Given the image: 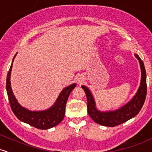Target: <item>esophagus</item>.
<instances>
[{
    "label": "esophagus",
    "instance_id": "34e87169",
    "mask_svg": "<svg viewBox=\"0 0 152 152\" xmlns=\"http://www.w3.org/2000/svg\"><path fill=\"white\" fill-rule=\"evenodd\" d=\"M77 81H78V83H82V81H83V78H82L81 76H79V77L78 78V79H77Z\"/></svg>",
    "mask_w": 152,
    "mask_h": 152
}]
</instances>
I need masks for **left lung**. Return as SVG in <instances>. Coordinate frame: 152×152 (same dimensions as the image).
Returning <instances> with one entry per match:
<instances>
[{
    "mask_svg": "<svg viewBox=\"0 0 152 152\" xmlns=\"http://www.w3.org/2000/svg\"><path fill=\"white\" fill-rule=\"evenodd\" d=\"M134 56L139 60L141 67L142 77H141L140 86L132 100L120 109L112 111H105V112L99 111L96 107V103L91 92L86 86H81L86 95L88 114L96 123L105 126L114 127L118 126L137 116L142 109L145 102L146 90H147L146 74L144 64L142 59L137 54H135Z\"/></svg>",
    "mask_w": 152,
    "mask_h": 152,
    "instance_id": "1",
    "label": "left lung"
}]
</instances>
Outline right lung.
Here are the masks:
<instances>
[{
  "mask_svg": "<svg viewBox=\"0 0 152 152\" xmlns=\"http://www.w3.org/2000/svg\"><path fill=\"white\" fill-rule=\"evenodd\" d=\"M16 54L13 59L15 58ZM13 59L8 72L6 79L7 94H8L10 108L13 114L20 121L25 122L28 124L39 129H48L58 125L64 119L66 102L71 92L76 86V83H72L70 86L64 88L59 94L58 99L53 106H52L48 109L41 111H32L28 110L18 104L15 96L13 95L10 86V74H11Z\"/></svg>",
  "mask_w": 152,
  "mask_h": 152,
  "instance_id": "add662e5",
  "label": "right lung"
}]
</instances>
